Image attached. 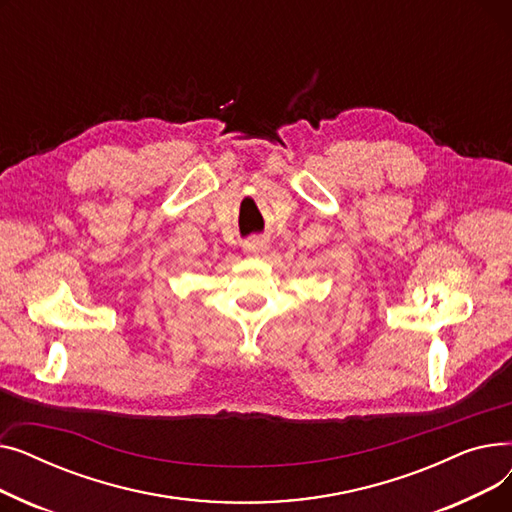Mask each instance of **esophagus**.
Masks as SVG:
<instances>
[{
	"label": "esophagus",
	"instance_id": "1",
	"mask_svg": "<svg viewBox=\"0 0 512 512\" xmlns=\"http://www.w3.org/2000/svg\"><path fill=\"white\" fill-rule=\"evenodd\" d=\"M242 249H245V253L249 255H261L267 251V242L263 238H249L242 242Z\"/></svg>",
	"mask_w": 512,
	"mask_h": 512
}]
</instances>
